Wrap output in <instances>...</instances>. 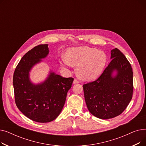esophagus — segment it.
<instances>
[{
    "instance_id": "1",
    "label": "esophagus",
    "mask_w": 146,
    "mask_h": 146,
    "mask_svg": "<svg viewBox=\"0 0 146 146\" xmlns=\"http://www.w3.org/2000/svg\"><path fill=\"white\" fill-rule=\"evenodd\" d=\"M79 81L77 79H74V80H73V83L74 84H76V83H79Z\"/></svg>"
}]
</instances>
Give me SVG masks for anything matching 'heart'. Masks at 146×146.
Segmentation results:
<instances>
[{
    "label": "heart",
    "instance_id": "heart-1",
    "mask_svg": "<svg viewBox=\"0 0 146 146\" xmlns=\"http://www.w3.org/2000/svg\"><path fill=\"white\" fill-rule=\"evenodd\" d=\"M106 56L101 51L88 47L68 49L66 57L61 60L65 66H78L76 71L81 78L87 80H94L102 73L106 63Z\"/></svg>",
    "mask_w": 146,
    "mask_h": 146
}]
</instances>
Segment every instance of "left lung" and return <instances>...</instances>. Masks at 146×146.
<instances>
[{"instance_id":"8db88e82","label":"left lung","mask_w":146,"mask_h":146,"mask_svg":"<svg viewBox=\"0 0 146 146\" xmlns=\"http://www.w3.org/2000/svg\"><path fill=\"white\" fill-rule=\"evenodd\" d=\"M111 61L96 80L83 85L89 112L103 119L115 117L131 101L133 92V72L131 64L118 48L111 50ZM117 72L115 76L112 74Z\"/></svg>"}]
</instances>
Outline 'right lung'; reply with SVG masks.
Wrapping results in <instances>:
<instances>
[{
	"mask_svg": "<svg viewBox=\"0 0 146 146\" xmlns=\"http://www.w3.org/2000/svg\"><path fill=\"white\" fill-rule=\"evenodd\" d=\"M48 45H38L28 51L15 68L13 78L18 108L28 118L42 123L51 122L59 115L74 80L50 72L44 82L36 85L31 82L29 72L47 56Z\"/></svg>",
	"mask_w": 146,
	"mask_h": 146,
	"instance_id": "right-lung-1",
	"label": "right lung"
}]
</instances>
